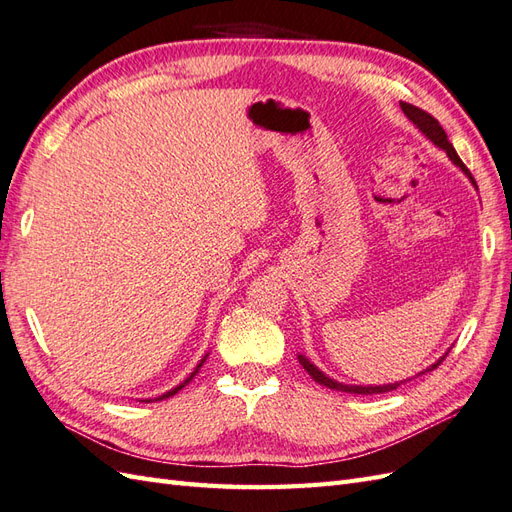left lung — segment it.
<instances>
[{"instance_id":"obj_1","label":"left lung","mask_w":512,"mask_h":512,"mask_svg":"<svg viewBox=\"0 0 512 512\" xmlns=\"http://www.w3.org/2000/svg\"><path fill=\"white\" fill-rule=\"evenodd\" d=\"M400 106H402V110H404V115L415 123V126L428 136V139L434 143V145H439L441 149H445L447 152V156H450V160L454 162V165H458L460 169H463L467 176H469V180L476 184V180H473V176H471V171L465 167V162L458 158V154H456V149L452 147V143L447 141V134H445V130L441 128V123L436 121L430 112H426V110H421V108H417V106H413V104H406V102H400ZM447 356V354H445ZM445 356L439 360V363L436 365H432L428 371H432V369H436L439 367L443 360H445ZM299 358V365H302L306 371H308V376L313 378L315 382H319V384H323V386H328V389H334V391H343V393H358V395H373V393H386V391H395L397 386L400 384H384V386H350V384H341V382H334V380H330L328 376H323V373L310 363L308 358H304V356H297Z\"/></svg>"}]
</instances>
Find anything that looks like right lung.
<instances>
[{
    "label": "right lung",
    "instance_id": "right-lung-1",
    "mask_svg": "<svg viewBox=\"0 0 512 512\" xmlns=\"http://www.w3.org/2000/svg\"><path fill=\"white\" fill-rule=\"evenodd\" d=\"M204 360H206V358H204ZM204 360H202V363H199V365L195 367V371H193V373H191V376H189V378H186V380H184V382H182L180 386H176V389H171V391H169V393H165V395H160V397H156V400H167V397H171V395H176V393H178V391L182 389V386H186V384H189V382H191V380H193V378L197 376V371H199V367H202V365H204ZM147 402H152V400H147Z\"/></svg>",
    "mask_w": 512,
    "mask_h": 512
}]
</instances>
